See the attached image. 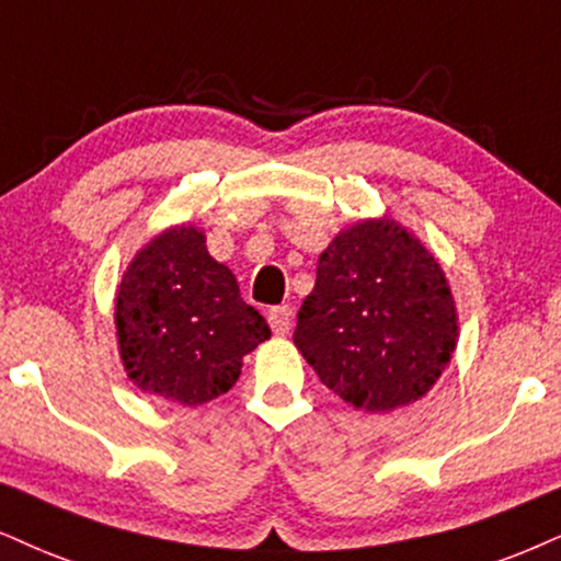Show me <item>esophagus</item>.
Wrapping results in <instances>:
<instances>
[{"instance_id":"34e87169","label":"esophagus","mask_w":561,"mask_h":561,"mask_svg":"<svg viewBox=\"0 0 561 561\" xmlns=\"http://www.w3.org/2000/svg\"><path fill=\"white\" fill-rule=\"evenodd\" d=\"M267 322H270V328H273L275 335H288V330H291V309L273 307L267 312Z\"/></svg>"}]
</instances>
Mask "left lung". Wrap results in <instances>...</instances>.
Segmentation results:
<instances>
[{
	"label": "left lung",
	"instance_id": "left-lung-1",
	"mask_svg": "<svg viewBox=\"0 0 561 561\" xmlns=\"http://www.w3.org/2000/svg\"><path fill=\"white\" fill-rule=\"evenodd\" d=\"M445 270L396 218L343 228L317 262L294 343L356 411L387 413L437 385L458 345Z\"/></svg>",
	"mask_w": 561,
	"mask_h": 561
}]
</instances>
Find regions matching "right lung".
I'll return each mask as SVG.
<instances>
[{
  "mask_svg": "<svg viewBox=\"0 0 561 561\" xmlns=\"http://www.w3.org/2000/svg\"><path fill=\"white\" fill-rule=\"evenodd\" d=\"M114 324L127 377L190 408L231 390L244 356L270 337L265 317L241 299L233 273L192 224L137 249L116 288Z\"/></svg>",
  "mask_w": 561,
  "mask_h": 561,
  "instance_id": "obj_1",
  "label": "right lung"
}]
</instances>
